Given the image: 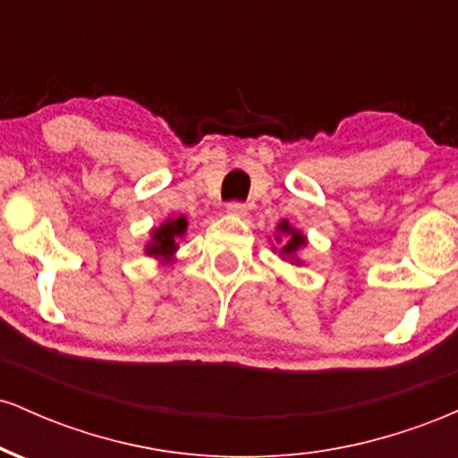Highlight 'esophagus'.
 Instances as JSON below:
<instances>
[{"label": "esophagus", "mask_w": 458, "mask_h": 458, "mask_svg": "<svg viewBox=\"0 0 458 458\" xmlns=\"http://www.w3.org/2000/svg\"><path fill=\"white\" fill-rule=\"evenodd\" d=\"M225 211H228L230 215H234V217H245L247 207L243 202H230L228 207H225Z\"/></svg>", "instance_id": "obj_1"}]
</instances>
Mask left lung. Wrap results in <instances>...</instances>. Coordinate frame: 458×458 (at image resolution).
Listing matches in <instances>:
<instances>
[{
    "label": "left lung",
    "instance_id": "obj_1",
    "mask_svg": "<svg viewBox=\"0 0 458 458\" xmlns=\"http://www.w3.org/2000/svg\"><path fill=\"white\" fill-rule=\"evenodd\" d=\"M277 233H280V234L276 236L277 243H280L282 236H284V245H282V250H280V256H282V259H288L291 262H295V265H299L297 251L308 243L306 236H303L301 230L293 228V225L288 224L286 219L277 224Z\"/></svg>",
    "mask_w": 458,
    "mask_h": 458
}]
</instances>
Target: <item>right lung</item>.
I'll list each match as a JSON object with an SVG mask.
<instances>
[{"instance_id":"add662e5","label":"right lung","mask_w":458,"mask_h":458,"mask_svg":"<svg viewBox=\"0 0 458 458\" xmlns=\"http://www.w3.org/2000/svg\"><path fill=\"white\" fill-rule=\"evenodd\" d=\"M185 233H187L185 215L165 219L159 228H155L150 233V243L146 245V254L155 256V259H159L163 262H172V259H174V251L178 250V239H182Z\"/></svg>"}]
</instances>
